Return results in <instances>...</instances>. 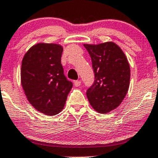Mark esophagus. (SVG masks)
Instances as JSON below:
<instances>
[{
  "label": "esophagus",
  "instance_id": "esophagus-1",
  "mask_svg": "<svg viewBox=\"0 0 158 158\" xmlns=\"http://www.w3.org/2000/svg\"><path fill=\"white\" fill-rule=\"evenodd\" d=\"M74 85L78 87V86H79L81 85V81H79V80L74 81Z\"/></svg>",
  "mask_w": 158,
  "mask_h": 158
}]
</instances>
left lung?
<instances>
[{"label": "left lung", "mask_w": 158, "mask_h": 158, "mask_svg": "<svg viewBox=\"0 0 158 158\" xmlns=\"http://www.w3.org/2000/svg\"><path fill=\"white\" fill-rule=\"evenodd\" d=\"M84 47L91 57L95 79L86 96L97 111L105 114L119 106L127 94L129 64L122 49L113 42Z\"/></svg>", "instance_id": "1"}]
</instances>
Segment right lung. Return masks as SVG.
Masks as SVG:
<instances>
[{
	"label": "right lung",
	"instance_id": "1",
	"mask_svg": "<svg viewBox=\"0 0 158 158\" xmlns=\"http://www.w3.org/2000/svg\"><path fill=\"white\" fill-rule=\"evenodd\" d=\"M62 52L58 44H38L26 53L22 61V86L28 101L48 115L61 112L72 87L64 75Z\"/></svg>",
	"mask_w": 158,
	"mask_h": 158
}]
</instances>
